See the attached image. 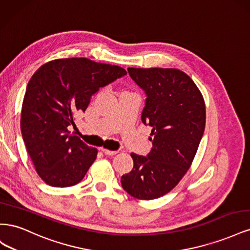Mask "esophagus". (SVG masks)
<instances>
[{"instance_id":"1","label":"esophagus","mask_w":250,"mask_h":250,"mask_svg":"<svg viewBox=\"0 0 250 250\" xmlns=\"http://www.w3.org/2000/svg\"><path fill=\"white\" fill-rule=\"evenodd\" d=\"M102 151L103 152L106 154V155H115V154H117L118 153V151H115V150H109V149H105V148H103L102 149Z\"/></svg>"}]
</instances>
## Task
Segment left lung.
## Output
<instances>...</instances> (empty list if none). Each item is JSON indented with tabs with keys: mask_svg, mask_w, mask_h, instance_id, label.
Here are the masks:
<instances>
[{
	"mask_svg": "<svg viewBox=\"0 0 250 250\" xmlns=\"http://www.w3.org/2000/svg\"><path fill=\"white\" fill-rule=\"evenodd\" d=\"M127 70L147 95L142 121L152 127V149L147 156L130 154L133 169L121 184L133 198L152 200L173 190L190 169L206 128V103L183 71Z\"/></svg>",
	"mask_w": 250,
	"mask_h": 250,
	"instance_id": "1",
	"label": "left lung"
}]
</instances>
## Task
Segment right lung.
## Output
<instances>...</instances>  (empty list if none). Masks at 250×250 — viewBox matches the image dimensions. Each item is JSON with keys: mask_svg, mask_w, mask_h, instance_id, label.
Returning a JSON list of instances; mask_svg holds the SVG:
<instances>
[{"mask_svg": "<svg viewBox=\"0 0 250 250\" xmlns=\"http://www.w3.org/2000/svg\"><path fill=\"white\" fill-rule=\"evenodd\" d=\"M123 67L83 57L42 64L28 82L21 130L39 176L49 186L77 185L96 161L98 149L70 134L75 116L84 111L100 87L126 75Z\"/></svg>", "mask_w": 250, "mask_h": 250, "instance_id": "right-lung-1", "label": "right lung"}]
</instances>
